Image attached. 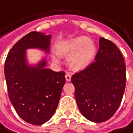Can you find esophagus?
<instances>
[{
  "mask_svg": "<svg viewBox=\"0 0 133 133\" xmlns=\"http://www.w3.org/2000/svg\"><path fill=\"white\" fill-rule=\"evenodd\" d=\"M65 78H66V81L67 82L70 81V80H71V76H70V74H66L65 75Z\"/></svg>",
  "mask_w": 133,
  "mask_h": 133,
  "instance_id": "34e87169",
  "label": "esophagus"
}]
</instances>
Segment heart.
I'll return each instance as SVG.
<instances>
[{"label": "heart", "mask_w": 133, "mask_h": 133, "mask_svg": "<svg viewBox=\"0 0 133 133\" xmlns=\"http://www.w3.org/2000/svg\"><path fill=\"white\" fill-rule=\"evenodd\" d=\"M56 51L60 56H68L67 63L72 70H80L88 67L92 63L96 54V46L90 38L81 36L59 42ZM52 59L59 62L56 56H52Z\"/></svg>", "instance_id": "obj_1"}]
</instances>
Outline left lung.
<instances>
[{
  "label": "left lung",
  "mask_w": 133,
  "mask_h": 133,
  "mask_svg": "<svg viewBox=\"0 0 133 133\" xmlns=\"http://www.w3.org/2000/svg\"><path fill=\"white\" fill-rule=\"evenodd\" d=\"M95 62L71 77L75 99L81 114L88 120L103 122L111 118L122 99L125 65L118 48L110 40L100 38Z\"/></svg>",
  "instance_id": "left-lung-1"
}]
</instances>
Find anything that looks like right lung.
<instances>
[{
	"instance_id": "right-lung-1",
	"label": "right lung",
	"mask_w": 133,
	"mask_h": 133,
	"mask_svg": "<svg viewBox=\"0 0 133 133\" xmlns=\"http://www.w3.org/2000/svg\"><path fill=\"white\" fill-rule=\"evenodd\" d=\"M50 35L31 32L11 48L4 64L9 99L18 115L26 122L42 125L54 114L66 82L65 72L45 68L46 60L31 66L26 62L27 49L49 52Z\"/></svg>"
}]
</instances>
